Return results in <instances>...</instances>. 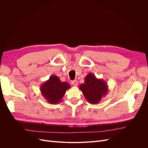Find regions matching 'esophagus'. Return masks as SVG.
I'll list each match as a JSON object with an SVG mask.
<instances>
[{
	"label": "esophagus",
	"instance_id": "obj_1",
	"mask_svg": "<svg viewBox=\"0 0 148 148\" xmlns=\"http://www.w3.org/2000/svg\"><path fill=\"white\" fill-rule=\"evenodd\" d=\"M71 84H72L73 86H77L78 85V82L77 79H75V80H73V81H71Z\"/></svg>",
	"mask_w": 148,
	"mask_h": 148
}]
</instances>
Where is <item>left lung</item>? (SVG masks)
I'll list each match as a JSON object with an SVG mask.
<instances>
[{
  "instance_id": "1",
  "label": "left lung",
  "mask_w": 148,
  "mask_h": 148,
  "mask_svg": "<svg viewBox=\"0 0 148 148\" xmlns=\"http://www.w3.org/2000/svg\"><path fill=\"white\" fill-rule=\"evenodd\" d=\"M79 88L86 99L92 104H98L102 97L106 96L109 90L104 80L97 78L92 73L86 75L84 83L80 84Z\"/></svg>"
}]
</instances>
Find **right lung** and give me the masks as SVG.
Instances as JSON below:
<instances>
[{
  "label": "right lung",
  "mask_w": 148,
  "mask_h": 148,
  "mask_svg": "<svg viewBox=\"0 0 148 148\" xmlns=\"http://www.w3.org/2000/svg\"><path fill=\"white\" fill-rule=\"evenodd\" d=\"M71 88L67 82H62L56 75H52L40 87L41 95L50 104H57L62 101L66 91Z\"/></svg>",
  "instance_id": "right-lung-1"
}]
</instances>
